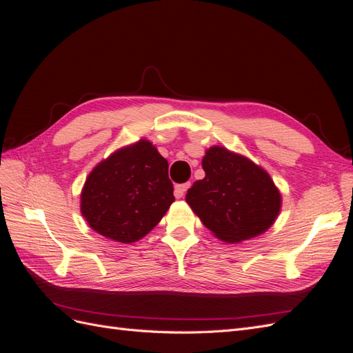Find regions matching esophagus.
<instances>
[{
  "label": "esophagus",
  "instance_id": "esophagus-1",
  "mask_svg": "<svg viewBox=\"0 0 353 353\" xmlns=\"http://www.w3.org/2000/svg\"><path fill=\"white\" fill-rule=\"evenodd\" d=\"M190 188V183H185V184H178V185H175V191H174V194H175V197L176 199H181L183 197L184 194H185V191Z\"/></svg>",
  "mask_w": 353,
  "mask_h": 353
}]
</instances>
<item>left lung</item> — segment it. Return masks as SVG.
Here are the masks:
<instances>
[{"mask_svg":"<svg viewBox=\"0 0 353 353\" xmlns=\"http://www.w3.org/2000/svg\"><path fill=\"white\" fill-rule=\"evenodd\" d=\"M201 166L206 176L196 181L185 200L218 239L239 243L272 225L281 196L262 168L216 145L206 152Z\"/></svg>","mask_w":353,"mask_h":353,"instance_id":"obj_1","label":"left lung"}]
</instances>
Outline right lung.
Returning <instances> with one entry per match:
<instances>
[{
	"mask_svg": "<svg viewBox=\"0 0 353 353\" xmlns=\"http://www.w3.org/2000/svg\"><path fill=\"white\" fill-rule=\"evenodd\" d=\"M174 200L168 160L141 140L92 169L81 194V212L101 236L134 243L157 225Z\"/></svg>",
	"mask_w": 353,
	"mask_h": 353,
	"instance_id": "right-lung-1",
	"label": "right lung"
}]
</instances>
